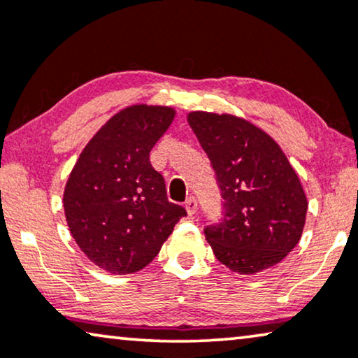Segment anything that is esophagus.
Returning a JSON list of instances; mask_svg holds the SVG:
<instances>
[{
    "label": "esophagus",
    "instance_id": "1",
    "mask_svg": "<svg viewBox=\"0 0 358 358\" xmlns=\"http://www.w3.org/2000/svg\"><path fill=\"white\" fill-rule=\"evenodd\" d=\"M185 208H186V213H188V215L196 214V209H198V203H196V199L193 198V196H189V198L186 199Z\"/></svg>",
    "mask_w": 358,
    "mask_h": 358
}]
</instances>
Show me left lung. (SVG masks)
Wrapping results in <instances>:
<instances>
[{"instance_id":"1","label":"left lung","mask_w":358,"mask_h":358,"mask_svg":"<svg viewBox=\"0 0 358 358\" xmlns=\"http://www.w3.org/2000/svg\"><path fill=\"white\" fill-rule=\"evenodd\" d=\"M213 164L224 217L204 229L215 258L238 274L280 263L300 241L308 203L279 144L234 115L188 113Z\"/></svg>"}]
</instances>
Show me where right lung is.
<instances>
[{
	"mask_svg": "<svg viewBox=\"0 0 358 358\" xmlns=\"http://www.w3.org/2000/svg\"><path fill=\"white\" fill-rule=\"evenodd\" d=\"M175 118L160 105L113 115L80 152L63 194L73 238L100 269L138 273L152 261L185 208L170 203L149 154Z\"/></svg>",
	"mask_w": 358,
	"mask_h": 358,
	"instance_id": "obj_1",
	"label": "right lung"
}]
</instances>
